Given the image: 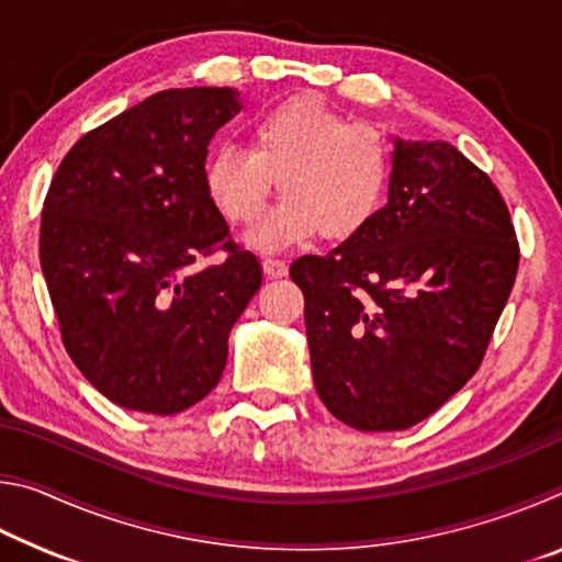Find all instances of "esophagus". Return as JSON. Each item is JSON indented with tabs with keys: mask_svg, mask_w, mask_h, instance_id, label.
I'll list each match as a JSON object with an SVG mask.
<instances>
[{
	"mask_svg": "<svg viewBox=\"0 0 562 562\" xmlns=\"http://www.w3.org/2000/svg\"><path fill=\"white\" fill-rule=\"evenodd\" d=\"M262 268H265V274H268L270 280H278V278H284V274H288V262H284V260L265 258Z\"/></svg>",
	"mask_w": 562,
	"mask_h": 562,
	"instance_id": "1",
	"label": "esophagus"
}]
</instances>
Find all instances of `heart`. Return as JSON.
I'll return each instance as SVG.
<instances>
[{"label": "heart", "mask_w": 562, "mask_h": 562, "mask_svg": "<svg viewBox=\"0 0 562 562\" xmlns=\"http://www.w3.org/2000/svg\"><path fill=\"white\" fill-rule=\"evenodd\" d=\"M245 138L247 154L221 146L205 158L203 190L227 223L252 225L278 180L284 201L250 235L260 250L315 233L347 243L382 211L392 150L372 123L292 97L247 123Z\"/></svg>", "instance_id": "b5f03b06"}]
</instances>
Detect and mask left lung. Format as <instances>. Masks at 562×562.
Here are the masks:
<instances>
[{
    "label": "left lung",
    "instance_id": "8db88e82",
    "mask_svg": "<svg viewBox=\"0 0 562 562\" xmlns=\"http://www.w3.org/2000/svg\"><path fill=\"white\" fill-rule=\"evenodd\" d=\"M518 262L493 180L443 140H396L374 223L290 268L322 404L359 431L431 416L479 372Z\"/></svg>",
    "mask_w": 562,
    "mask_h": 562
}]
</instances>
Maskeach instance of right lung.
I'll return each instance as SVG.
<instances>
[{"instance_id": "add662e5", "label": "right lung", "mask_w": 562, "mask_h": 562, "mask_svg": "<svg viewBox=\"0 0 562 562\" xmlns=\"http://www.w3.org/2000/svg\"><path fill=\"white\" fill-rule=\"evenodd\" d=\"M240 91L154 93L71 146L44 198L40 260L81 374L131 412L170 416L213 392L227 335L262 284L203 190ZM222 255V262H196Z\"/></svg>"}]
</instances>
